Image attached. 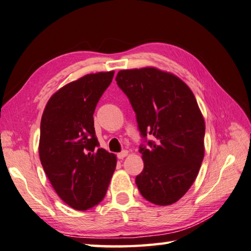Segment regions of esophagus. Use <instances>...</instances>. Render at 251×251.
Wrapping results in <instances>:
<instances>
[{
    "instance_id": "34e87169",
    "label": "esophagus",
    "mask_w": 251,
    "mask_h": 251,
    "mask_svg": "<svg viewBox=\"0 0 251 251\" xmlns=\"http://www.w3.org/2000/svg\"><path fill=\"white\" fill-rule=\"evenodd\" d=\"M127 154H128V151H127V150H123V151L117 153V158L118 159H124L127 156Z\"/></svg>"
}]
</instances>
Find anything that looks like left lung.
<instances>
[{
  "instance_id": "obj_1",
  "label": "left lung",
  "mask_w": 251,
  "mask_h": 251,
  "mask_svg": "<svg viewBox=\"0 0 251 251\" xmlns=\"http://www.w3.org/2000/svg\"><path fill=\"white\" fill-rule=\"evenodd\" d=\"M116 82L146 143L139 146V192L156 205L176 203L193 184L204 158L205 123L194 94L177 76L156 68L122 70Z\"/></svg>"
}]
</instances>
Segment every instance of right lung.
Returning <instances> with one entry per match:
<instances>
[{
    "mask_svg": "<svg viewBox=\"0 0 251 251\" xmlns=\"http://www.w3.org/2000/svg\"><path fill=\"white\" fill-rule=\"evenodd\" d=\"M114 71L86 75L54 93L40 122L39 158L63 202L86 211L105 197L116 156L100 148L93 114Z\"/></svg>",
    "mask_w": 251,
    "mask_h": 251,
    "instance_id": "add662e5",
    "label": "right lung"
}]
</instances>
